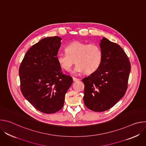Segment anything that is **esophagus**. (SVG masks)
<instances>
[{
	"label": "esophagus",
	"mask_w": 146,
	"mask_h": 146,
	"mask_svg": "<svg viewBox=\"0 0 146 146\" xmlns=\"http://www.w3.org/2000/svg\"><path fill=\"white\" fill-rule=\"evenodd\" d=\"M73 81H77L80 80V79H79V78H77L73 77Z\"/></svg>",
	"instance_id": "34e87169"
}]
</instances>
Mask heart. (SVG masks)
I'll use <instances>...</instances> for the list:
<instances>
[{"label": "heart", "instance_id": "1", "mask_svg": "<svg viewBox=\"0 0 146 146\" xmlns=\"http://www.w3.org/2000/svg\"><path fill=\"white\" fill-rule=\"evenodd\" d=\"M65 51L66 54H60L57 56V60L62 69L69 71L74 60L76 66L73 73L84 72L91 74L96 71L100 67L103 58L100 47L96 44H88L78 41H74L68 44Z\"/></svg>", "mask_w": 146, "mask_h": 146}]
</instances>
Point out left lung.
<instances>
[{
  "label": "left lung",
  "mask_w": 146,
  "mask_h": 146,
  "mask_svg": "<svg viewBox=\"0 0 146 146\" xmlns=\"http://www.w3.org/2000/svg\"><path fill=\"white\" fill-rule=\"evenodd\" d=\"M100 46L103 54L100 67L82 80L85 105L96 112L109 110L125 94L131 68L128 56L119 45L103 37Z\"/></svg>",
  "instance_id": "obj_1"
}]
</instances>
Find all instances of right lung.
<instances>
[{
  "instance_id": "right-lung-1",
  "label": "right lung",
  "mask_w": 146,
  "mask_h": 146,
  "mask_svg": "<svg viewBox=\"0 0 146 146\" xmlns=\"http://www.w3.org/2000/svg\"><path fill=\"white\" fill-rule=\"evenodd\" d=\"M62 38H43L27 51L19 68L23 95L38 111L52 114L64 106L72 77L64 74L57 60Z\"/></svg>"
}]
</instances>
